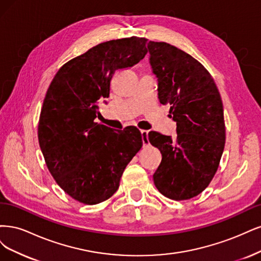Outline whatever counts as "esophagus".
Here are the masks:
<instances>
[{"mask_svg": "<svg viewBox=\"0 0 261 261\" xmlns=\"http://www.w3.org/2000/svg\"><path fill=\"white\" fill-rule=\"evenodd\" d=\"M141 136H142V142H143V145L146 146L149 144L148 142V132L145 130H141Z\"/></svg>", "mask_w": 261, "mask_h": 261, "instance_id": "esophagus-1", "label": "esophagus"}]
</instances>
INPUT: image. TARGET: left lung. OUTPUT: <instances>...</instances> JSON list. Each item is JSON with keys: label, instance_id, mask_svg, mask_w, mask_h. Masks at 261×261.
Masks as SVG:
<instances>
[{"label": "left lung", "instance_id": "left-lung-1", "mask_svg": "<svg viewBox=\"0 0 261 261\" xmlns=\"http://www.w3.org/2000/svg\"><path fill=\"white\" fill-rule=\"evenodd\" d=\"M147 47L159 102L170 105L176 122L174 139L148 133L163 157L154 183L168 198L190 199L209 186L219 167L225 144L222 99L212 74L194 57L166 42L149 41Z\"/></svg>", "mask_w": 261, "mask_h": 261}]
</instances>
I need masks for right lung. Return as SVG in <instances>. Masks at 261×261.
Wrapping results in <instances>:
<instances>
[{"label": "right lung", "mask_w": 261, "mask_h": 261, "mask_svg": "<svg viewBox=\"0 0 261 261\" xmlns=\"http://www.w3.org/2000/svg\"><path fill=\"white\" fill-rule=\"evenodd\" d=\"M146 42L131 37L99 43L64 64L47 89L38 124L41 152L56 183L82 204L113 196L143 145L138 128L114 131L94 119L115 71L143 60Z\"/></svg>", "instance_id": "1"}]
</instances>
